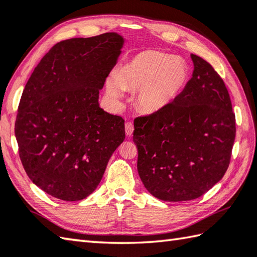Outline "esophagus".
<instances>
[{"instance_id":"1","label":"esophagus","mask_w":257,"mask_h":257,"mask_svg":"<svg viewBox=\"0 0 257 257\" xmlns=\"http://www.w3.org/2000/svg\"><path fill=\"white\" fill-rule=\"evenodd\" d=\"M124 130H125V135H127L128 137H130V136H132L133 133H134V123L130 122V121L125 122Z\"/></svg>"}]
</instances>
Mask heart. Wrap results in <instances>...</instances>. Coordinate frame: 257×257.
<instances>
[{
	"label": "heart",
	"mask_w": 257,
	"mask_h": 257,
	"mask_svg": "<svg viewBox=\"0 0 257 257\" xmlns=\"http://www.w3.org/2000/svg\"><path fill=\"white\" fill-rule=\"evenodd\" d=\"M188 79V69L182 60L157 50H145L122 65L115 79L108 80V93L122 97L123 89L137 90L135 102L146 113L165 109L182 92Z\"/></svg>",
	"instance_id": "heart-1"
}]
</instances>
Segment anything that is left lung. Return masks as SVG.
<instances>
[{
	"instance_id": "obj_1",
	"label": "left lung",
	"mask_w": 257,
	"mask_h": 257,
	"mask_svg": "<svg viewBox=\"0 0 257 257\" xmlns=\"http://www.w3.org/2000/svg\"><path fill=\"white\" fill-rule=\"evenodd\" d=\"M190 57L193 77L178 97L134 122L139 177L166 202L208 192L227 170L235 140V113L223 79L203 58Z\"/></svg>"
}]
</instances>
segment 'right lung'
<instances>
[{
	"instance_id": "obj_1",
	"label": "right lung",
	"mask_w": 257,
	"mask_h": 257,
	"mask_svg": "<svg viewBox=\"0 0 257 257\" xmlns=\"http://www.w3.org/2000/svg\"><path fill=\"white\" fill-rule=\"evenodd\" d=\"M122 43L113 32L63 40L25 84L14 128L20 159L29 178L55 198L77 202L93 193L124 140V120L98 103Z\"/></svg>"
}]
</instances>
